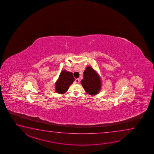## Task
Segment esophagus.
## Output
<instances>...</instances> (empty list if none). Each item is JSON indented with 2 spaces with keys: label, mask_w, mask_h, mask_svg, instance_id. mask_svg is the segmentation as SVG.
<instances>
[{
  "label": "esophagus",
  "mask_w": 154,
  "mask_h": 154,
  "mask_svg": "<svg viewBox=\"0 0 154 154\" xmlns=\"http://www.w3.org/2000/svg\"><path fill=\"white\" fill-rule=\"evenodd\" d=\"M75 81V82L76 84H79V82H80V80L79 79H76Z\"/></svg>",
  "instance_id": "esophagus-1"
}]
</instances>
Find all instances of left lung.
I'll use <instances>...</instances> for the list:
<instances>
[{
  "label": "left lung",
  "mask_w": 154,
  "mask_h": 154,
  "mask_svg": "<svg viewBox=\"0 0 154 154\" xmlns=\"http://www.w3.org/2000/svg\"><path fill=\"white\" fill-rule=\"evenodd\" d=\"M81 82L85 91L91 95H95L99 93L101 88V78L91 66L86 67L84 72V79Z\"/></svg>",
  "instance_id": "obj_1"
}]
</instances>
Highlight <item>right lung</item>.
Here are the masks:
<instances>
[{
    "instance_id": "add662e5",
    "label": "right lung",
    "mask_w": 154,
    "mask_h": 154,
    "mask_svg": "<svg viewBox=\"0 0 154 154\" xmlns=\"http://www.w3.org/2000/svg\"><path fill=\"white\" fill-rule=\"evenodd\" d=\"M75 79L73 73L66 70H63L55 82V91L59 94H63L68 91L69 86L73 84Z\"/></svg>"
}]
</instances>
